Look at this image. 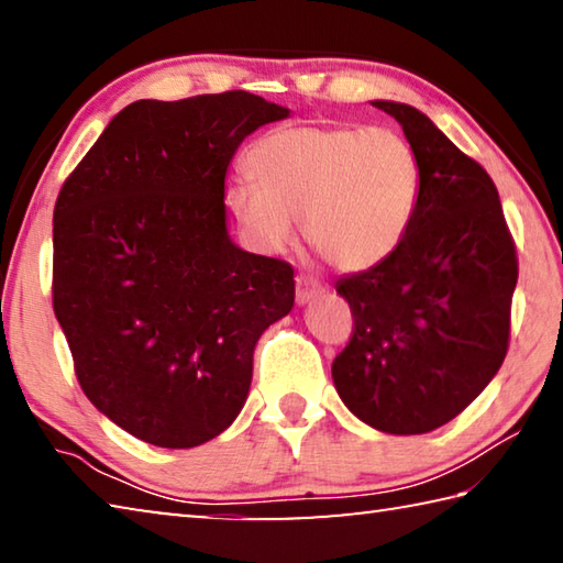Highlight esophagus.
<instances>
[{
	"label": "esophagus",
	"mask_w": 563,
	"mask_h": 563,
	"mask_svg": "<svg viewBox=\"0 0 563 563\" xmlns=\"http://www.w3.org/2000/svg\"><path fill=\"white\" fill-rule=\"evenodd\" d=\"M322 292V288L320 285L316 283V280H310V278H298V288H295V300H298L300 305H305V302H310L312 298H318V295Z\"/></svg>",
	"instance_id": "esophagus-1"
}]
</instances>
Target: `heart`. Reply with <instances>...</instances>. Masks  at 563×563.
Returning <instances> with one entry per match:
<instances>
[{
  "label": "heart",
  "instance_id": "b5f03b06",
  "mask_svg": "<svg viewBox=\"0 0 563 563\" xmlns=\"http://www.w3.org/2000/svg\"><path fill=\"white\" fill-rule=\"evenodd\" d=\"M253 184L228 186L225 206L265 253L302 235L338 271L387 261L412 225L422 188L415 146L393 129L298 123L255 141L245 156Z\"/></svg>",
  "mask_w": 563,
  "mask_h": 563
}]
</instances>
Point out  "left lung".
Segmentation results:
<instances>
[{"label":"left lung","instance_id":"8db88e82","mask_svg":"<svg viewBox=\"0 0 563 563\" xmlns=\"http://www.w3.org/2000/svg\"><path fill=\"white\" fill-rule=\"evenodd\" d=\"M397 119L422 164L402 245L338 280L352 320L332 362L342 402L387 434H424L470 407L509 347L519 261L497 186L422 111L373 101Z\"/></svg>","mask_w":563,"mask_h":563}]
</instances>
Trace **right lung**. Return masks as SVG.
Returning <instances> with one entry per match:
<instances>
[{
    "label": "right lung",
    "mask_w": 563,
    "mask_h": 563,
    "mask_svg": "<svg viewBox=\"0 0 563 563\" xmlns=\"http://www.w3.org/2000/svg\"><path fill=\"white\" fill-rule=\"evenodd\" d=\"M288 109L247 91L121 109L54 206V316L84 395L166 450L231 427L255 342L295 302L292 265L238 247L225 170Z\"/></svg>",
    "instance_id": "obj_1"
}]
</instances>
